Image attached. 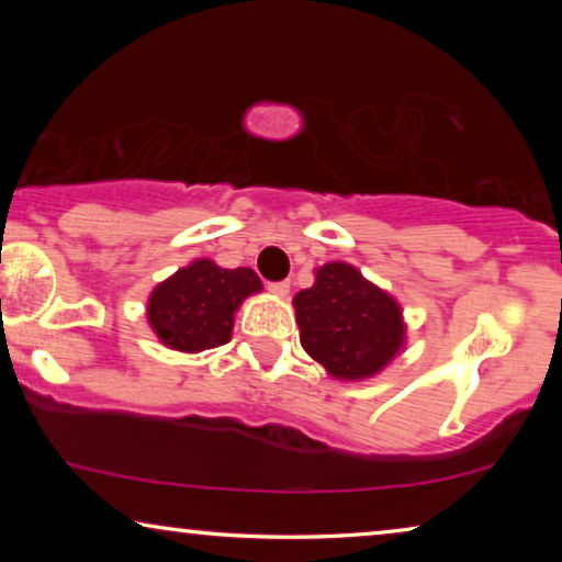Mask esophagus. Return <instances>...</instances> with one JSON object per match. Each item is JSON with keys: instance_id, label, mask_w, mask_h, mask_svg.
Instances as JSON below:
<instances>
[{"instance_id": "obj_1", "label": "esophagus", "mask_w": 562, "mask_h": 562, "mask_svg": "<svg viewBox=\"0 0 562 562\" xmlns=\"http://www.w3.org/2000/svg\"><path fill=\"white\" fill-rule=\"evenodd\" d=\"M271 294H276V296H289V291H291V283L289 281H276V283H271Z\"/></svg>"}]
</instances>
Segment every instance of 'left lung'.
<instances>
[{
  "mask_svg": "<svg viewBox=\"0 0 562 562\" xmlns=\"http://www.w3.org/2000/svg\"><path fill=\"white\" fill-rule=\"evenodd\" d=\"M291 304L306 356L337 381L373 379L406 345L402 304L345 260L319 266Z\"/></svg>",
  "mask_w": 562,
  "mask_h": 562,
  "instance_id": "1",
  "label": "left lung"
}]
</instances>
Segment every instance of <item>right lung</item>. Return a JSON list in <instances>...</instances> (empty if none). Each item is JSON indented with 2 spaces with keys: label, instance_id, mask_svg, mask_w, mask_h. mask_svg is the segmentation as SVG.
<instances>
[{
  "label": "right lung",
  "instance_id": "1",
  "mask_svg": "<svg viewBox=\"0 0 562 562\" xmlns=\"http://www.w3.org/2000/svg\"><path fill=\"white\" fill-rule=\"evenodd\" d=\"M258 291L263 283L252 268H222L196 258L150 291L145 317L166 348L202 352L229 342L235 312Z\"/></svg>",
  "mask_w": 562,
  "mask_h": 562
}]
</instances>
